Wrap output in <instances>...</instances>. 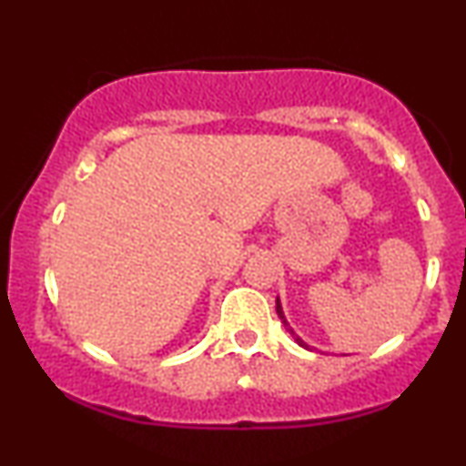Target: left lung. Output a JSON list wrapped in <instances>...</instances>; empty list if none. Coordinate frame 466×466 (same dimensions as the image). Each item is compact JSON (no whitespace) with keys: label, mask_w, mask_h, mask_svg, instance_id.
Here are the masks:
<instances>
[{"label":"left lung","mask_w":466,"mask_h":466,"mask_svg":"<svg viewBox=\"0 0 466 466\" xmlns=\"http://www.w3.org/2000/svg\"><path fill=\"white\" fill-rule=\"evenodd\" d=\"M276 313H278V318H280V322H282V324H285V329L289 330V333H291V337H293V339H296V341H298V344H300V346H304V349H307V344H304V341L300 339V337H298L296 333H293V329H291V326H289V322H287V319H285V313H282L280 300H276Z\"/></svg>","instance_id":"1"}]
</instances>
